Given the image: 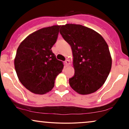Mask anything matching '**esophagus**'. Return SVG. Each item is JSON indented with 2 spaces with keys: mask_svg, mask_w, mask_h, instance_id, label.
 I'll list each match as a JSON object with an SVG mask.
<instances>
[{
  "mask_svg": "<svg viewBox=\"0 0 129 129\" xmlns=\"http://www.w3.org/2000/svg\"><path fill=\"white\" fill-rule=\"evenodd\" d=\"M65 64H66V66H68L70 64V60L67 59L66 61H65Z\"/></svg>",
  "mask_w": 129,
  "mask_h": 129,
  "instance_id": "34e87169",
  "label": "esophagus"
}]
</instances>
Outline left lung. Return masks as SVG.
<instances>
[{
	"instance_id": "left-lung-1",
	"label": "left lung",
	"mask_w": 129,
	"mask_h": 129,
	"mask_svg": "<svg viewBox=\"0 0 129 129\" xmlns=\"http://www.w3.org/2000/svg\"><path fill=\"white\" fill-rule=\"evenodd\" d=\"M60 33L73 53L75 75L69 79L70 85L81 94L95 92L106 82L112 67L106 41L98 33L81 25H62Z\"/></svg>"
}]
</instances>
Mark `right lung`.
<instances>
[{"mask_svg":"<svg viewBox=\"0 0 129 129\" xmlns=\"http://www.w3.org/2000/svg\"><path fill=\"white\" fill-rule=\"evenodd\" d=\"M60 25L43 28L30 34L19 45L14 67L19 81L26 89L44 94L52 90L56 76L63 68L51 48L55 44Z\"/></svg>","mask_w":129,"mask_h":129,"instance_id":"add662e5","label":"right lung"}]
</instances>
